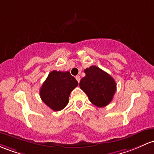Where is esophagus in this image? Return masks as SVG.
<instances>
[{
  "label": "esophagus",
  "instance_id": "esophagus-1",
  "mask_svg": "<svg viewBox=\"0 0 154 154\" xmlns=\"http://www.w3.org/2000/svg\"><path fill=\"white\" fill-rule=\"evenodd\" d=\"M75 78H76V80H77V82H80V76H79V75L76 76V77H75Z\"/></svg>",
  "mask_w": 154,
  "mask_h": 154
}]
</instances>
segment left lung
I'll list each match as a JSON object with an SVG mask.
<instances>
[{
	"mask_svg": "<svg viewBox=\"0 0 154 154\" xmlns=\"http://www.w3.org/2000/svg\"><path fill=\"white\" fill-rule=\"evenodd\" d=\"M84 72L85 77L81 79L80 87L87 94L90 102L99 107L109 104L116 91L114 79L96 66L87 68Z\"/></svg>",
	"mask_w": 154,
	"mask_h": 154,
	"instance_id": "left-lung-1",
	"label": "left lung"
}]
</instances>
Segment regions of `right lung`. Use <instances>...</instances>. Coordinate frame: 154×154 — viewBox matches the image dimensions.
<instances>
[{
	"mask_svg": "<svg viewBox=\"0 0 154 154\" xmlns=\"http://www.w3.org/2000/svg\"><path fill=\"white\" fill-rule=\"evenodd\" d=\"M77 85L78 82L69 72L54 70L42 84L40 96L52 110L60 111L67 105L71 92Z\"/></svg>",
	"mask_w": 154,
	"mask_h": 154,
	"instance_id": "1",
	"label": "right lung"
}]
</instances>
